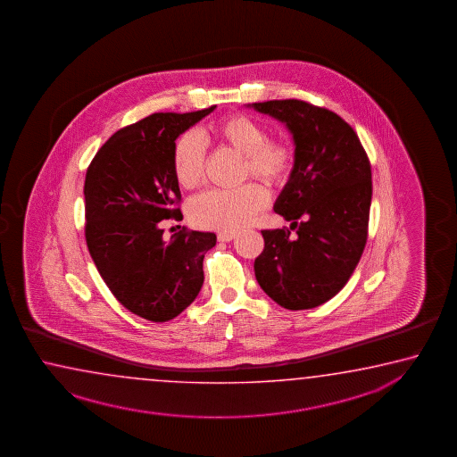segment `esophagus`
I'll use <instances>...</instances> for the list:
<instances>
[{
    "mask_svg": "<svg viewBox=\"0 0 457 457\" xmlns=\"http://www.w3.org/2000/svg\"><path fill=\"white\" fill-rule=\"evenodd\" d=\"M235 238V233L232 232H220L217 235L219 241H232Z\"/></svg>",
    "mask_w": 457,
    "mask_h": 457,
    "instance_id": "34e87169",
    "label": "esophagus"
}]
</instances>
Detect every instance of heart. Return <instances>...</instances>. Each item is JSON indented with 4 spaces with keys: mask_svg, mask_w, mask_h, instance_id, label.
<instances>
[{
    "mask_svg": "<svg viewBox=\"0 0 457 457\" xmlns=\"http://www.w3.org/2000/svg\"><path fill=\"white\" fill-rule=\"evenodd\" d=\"M217 145L243 154L241 177H254L269 188L280 190L296 170V153L288 141L267 138L266 125L246 114H230L211 127ZM174 174L185 190L204 182L206 148L195 132L183 133L174 148ZM266 191L258 183H245L233 190H211L190 204V217L201 228L237 232L266 208Z\"/></svg>",
    "mask_w": 457,
    "mask_h": 457,
    "instance_id": "obj_1",
    "label": "heart"
}]
</instances>
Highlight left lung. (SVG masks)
Here are the masks:
<instances>
[{"instance_id": "obj_1", "label": "left lung", "mask_w": 457, "mask_h": 457, "mask_svg": "<svg viewBox=\"0 0 457 457\" xmlns=\"http://www.w3.org/2000/svg\"><path fill=\"white\" fill-rule=\"evenodd\" d=\"M253 108L285 122L296 145V170L275 203L290 228L261 232L256 280L285 309H312L348 283L364 253L370 161L353 127L330 109L301 100L264 101Z\"/></svg>"}]
</instances>
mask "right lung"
<instances>
[{"mask_svg":"<svg viewBox=\"0 0 457 457\" xmlns=\"http://www.w3.org/2000/svg\"><path fill=\"white\" fill-rule=\"evenodd\" d=\"M216 106L156 112L117 130L85 175V240L117 301L151 322L179 316L204 282L203 259L216 235L183 227L170 240L166 219L182 220L175 140Z\"/></svg>","mask_w":457,"mask_h":457,"instance_id":"add662e5","label":"right lung"}]
</instances>
